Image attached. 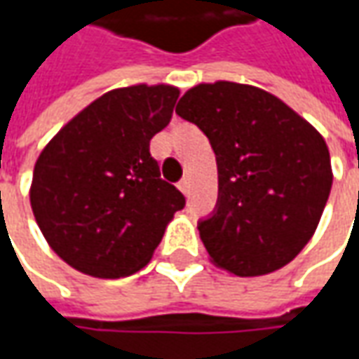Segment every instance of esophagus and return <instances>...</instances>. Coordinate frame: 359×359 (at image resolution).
I'll use <instances>...</instances> for the list:
<instances>
[{"instance_id": "obj_1", "label": "esophagus", "mask_w": 359, "mask_h": 359, "mask_svg": "<svg viewBox=\"0 0 359 359\" xmlns=\"http://www.w3.org/2000/svg\"><path fill=\"white\" fill-rule=\"evenodd\" d=\"M177 187L182 189V194H184V196H187V194H189V187H191V184H189V177H184V180L177 184Z\"/></svg>"}]
</instances>
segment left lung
Wrapping results in <instances>:
<instances>
[{
	"instance_id": "obj_1",
	"label": "left lung",
	"mask_w": 359,
	"mask_h": 359,
	"mask_svg": "<svg viewBox=\"0 0 359 359\" xmlns=\"http://www.w3.org/2000/svg\"><path fill=\"white\" fill-rule=\"evenodd\" d=\"M175 114L208 135L217 161V203L198 224L212 262L241 278L290 264L330 198L324 137L276 95L233 81L187 90Z\"/></svg>"
}]
</instances>
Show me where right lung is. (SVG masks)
Returning a JSON list of instances; mask_svg holds the SVG:
<instances>
[{
	"instance_id": "1",
	"label": "right lung",
	"mask_w": 359,
	"mask_h": 359,
	"mask_svg": "<svg viewBox=\"0 0 359 359\" xmlns=\"http://www.w3.org/2000/svg\"><path fill=\"white\" fill-rule=\"evenodd\" d=\"M177 97L173 86L107 91L39 154L29 189L35 222L49 248L77 271L93 278L140 271L186 205L149 154Z\"/></svg>"
}]
</instances>
